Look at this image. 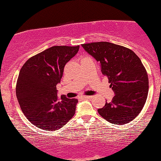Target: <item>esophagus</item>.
<instances>
[{"label": "esophagus", "instance_id": "esophagus-1", "mask_svg": "<svg viewBox=\"0 0 161 161\" xmlns=\"http://www.w3.org/2000/svg\"><path fill=\"white\" fill-rule=\"evenodd\" d=\"M92 96H89V95H86V96H83V98L85 99H90L92 98Z\"/></svg>", "mask_w": 161, "mask_h": 161}]
</instances>
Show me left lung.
Here are the masks:
<instances>
[{"mask_svg": "<svg viewBox=\"0 0 161 161\" xmlns=\"http://www.w3.org/2000/svg\"><path fill=\"white\" fill-rule=\"evenodd\" d=\"M99 63L115 95L97 110L112 124L128 123L142 111L148 93V76L140 58L132 50L107 42L83 44Z\"/></svg>", "mask_w": 161, "mask_h": 161, "instance_id": "obj_1", "label": "left lung"}]
</instances>
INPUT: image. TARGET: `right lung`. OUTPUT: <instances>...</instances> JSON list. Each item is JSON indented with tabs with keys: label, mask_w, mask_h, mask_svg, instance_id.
<instances>
[{
	"label": "right lung",
	"mask_w": 161,
	"mask_h": 161,
	"mask_svg": "<svg viewBox=\"0 0 161 161\" xmlns=\"http://www.w3.org/2000/svg\"><path fill=\"white\" fill-rule=\"evenodd\" d=\"M79 49V45L53 46L30 57L20 69L16 97L24 115L38 128L57 130L74 116L78 100L57 97V85Z\"/></svg>",
	"instance_id": "obj_1"
}]
</instances>
